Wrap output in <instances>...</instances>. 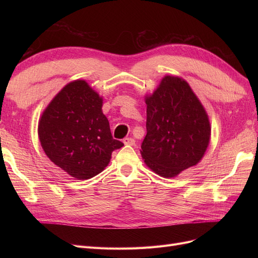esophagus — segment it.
I'll return each mask as SVG.
<instances>
[{
	"mask_svg": "<svg viewBox=\"0 0 258 258\" xmlns=\"http://www.w3.org/2000/svg\"><path fill=\"white\" fill-rule=\"evenodd\" d=\"M122 142L124 145H135L136 141H135V139H132V138H124L122 140Z\"/></svg>",
	"mask_w": 258,
	"mask_h": 258,
	"instance_id": "obj_1",
	"label": "esophagus"
}]
</instances>
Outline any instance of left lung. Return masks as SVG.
I'll list each match as a JSON object with an SVG mask.
<instances>
[{
  "label": "left lung",
  "instance_id": "8db88e82",
  "mask_svg": "<svg viewBox=\"0 0 258 258\" xmlns=\"http://www.w3.org/2000/svg\"><path fill=\"white\" fill-rule=\"evenodd\" d=\"M144 101L147 134L141 155L145 165L166 178L196 166L209 146L211 124L189 84L182 77L166 75Z\"/></svg>",
  "mask_w": 258,
  "mask_h": 258
}]
</instances>
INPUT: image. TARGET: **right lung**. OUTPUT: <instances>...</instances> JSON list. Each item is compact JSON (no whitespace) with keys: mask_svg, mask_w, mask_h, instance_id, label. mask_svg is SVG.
<instances>
[{"mask_svg":"<svg viewBox=\"0 0 258 258\" xmlns=\"http://www.w3.org/2000/svg\"><path fill=\"white\" fill-rule=\"evenodd\" d=\"M103 98L84 80L67 84L45 108L37 134L46 156L76 179H88L108 165L123 144L114 140L102 112Z\"/></svg>","mask_w":258,"mask_h":258,"instance_id":"add662e5","label":"right lung"}]
</instances>
